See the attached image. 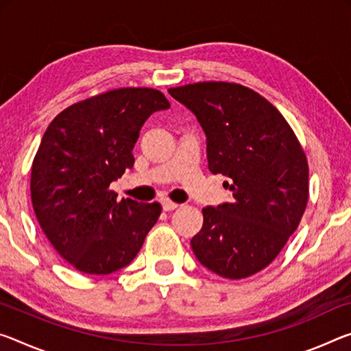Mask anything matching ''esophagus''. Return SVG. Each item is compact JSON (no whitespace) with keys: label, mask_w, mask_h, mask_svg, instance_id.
Instances as JSON below:
<instances>
[{"label":"esophagus","mask_w":351,"mask_h":351,"mask_svg":"<svg viewBox=\"0 0 351 351\" xmlns=\"http://www.w3.org/2000/svg\"><path fill=\"white\" fill-rule=\"evenodd\" d=\"M160 203H162V209L164 210H173V209L178 208V206H180L178 203L171 202V199H169V198H162V199H160Z\"/></svg>","instance_id":"obj_1"}]
</instances>
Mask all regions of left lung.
<instances>
[{"label": "left lung", "instance_id": "obj_1", "mask_svg": "<svg viewBox=\"0 0 351 351\" xmlns=\"http://www.w3.org/2000/svg\"><path fill=\"white\" fill-rule=\"evenodd\" d=\"M206 134L210 173L228 178L231 203L203 208L191 245L199 264L242 280L274 261L302 220L309 197L308 160L274 104L234 82L169 88Z\"/></svg>", "mask_w": 351, "mask_h": 351}]
</instances>
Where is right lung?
Wrapping results in <instances>:
<instances>
[{"instance_id":"obj_1","label":"right lung","mask_w":351,"mask_h":351,"mask_svg":"<svg viewBox=\"0 0 351 351\" xmlns=\"http://www.w3.org/2000/svg\"><path fill=\"white\" fill-rule=\"evenodd\" d=\"M169 108L154 88H115L64 109L47 128L31 169L32 208L56 252L80 271L123 269L158 221L159 203L119 202L109 186L134 165L148 117Z\"/></svg>"}]
</instances>
